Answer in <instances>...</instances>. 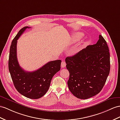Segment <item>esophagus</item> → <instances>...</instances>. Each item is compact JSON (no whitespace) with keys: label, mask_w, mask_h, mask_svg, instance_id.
I'll list each match as a JSON object with an SVG mask.
<instances>
[{"label":"esophagus","mask_w":120,"mask_h":120,"mask_svg":"<svg viewBox=\"0 0 120 120\" xmlns=\"http://www.w3.org/2000/svg\"><path fill=\"white\" fill-rule=\"evenodd\" d=\"M66 64L65 61H62V62H61V67H62V68H64V67L66 66Z\"/></svg>","instance_id":"obj_1"}]
</instances>
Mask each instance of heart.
<instances>
[{
	"label": "heart",
	"mask_w": 120,
	"mask_h": 120,
	"mask_svg": "<svg viewBox=\"0 0 120 120\" xmlns=\"http://www.w3.org/2000/svg\"><path fill=\"white\" fill-rule=\"evenodd\" d=\"M83 36L84 34L82 32H76L74 33L71 38V44H75V43L79 42Z\"/></svg>",
	"instance_id": "obj_1"
}]
</instances>
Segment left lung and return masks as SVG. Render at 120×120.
Instances as JSON below:
<instances>
[{
  "label": "left lung",
  "instance_id": "1",
  "mask_svg": "<svg viewBox=\"0 0 120 120\" xmlns=\"http://www.w3.org/2000/svg\"><path fill=\"white\" fill-rule=\"evenodd\" d=\"M69 72L67 85L72 94L86 99L102 90L110 71V54L106 41L99 35L96 44L88 45L65 59Z\"/></svg>",
  "mask_w": 120,
  "mask_h": 120
}]
</instances>
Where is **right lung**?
<instances>
[{"label":"right lung","mask_w":120,"mask_h":120,"mask_svg":"<svg viewBox=\"0 0 120 120\" xmlns=\"http://www.w3.org/2000/svg\"><path fill=\"white\" fill-rule=\"evenodd\" d=\"M21 29L13 40L11 45L8 60V69L17 90L30 99H38L47 93L53 76L61 68V60L50 61L35 71H26L21 67L17 56V40L27 28Z\"/></svg>","instance_id":"obj_1"}]
</instances>
